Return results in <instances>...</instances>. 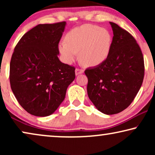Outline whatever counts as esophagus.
<instances>
[{
    "instance_id": "1",
    "label": "esophagus",
    "mask_w": 155,
    "mask_h": 155,
    "mask_svg": "<svg viewBox=\"0 0 155 155\" xmlns=\"http://www.w3.org/2000/svg\"><path fill=\"white\" fill-rule=\"evenodd\" d=\"M84 73V71L81 68H77L75 69V75H79V74H82Z\"/></svg>"
}]
</instances>
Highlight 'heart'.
I'll use <instances>...</instances> for the list:
<instances>
[{"instance_id":"b5f03b06","label":"heart","mask_w":155,"mask_h":155,"mask_svg":"<svg viewBox=\"0 0 155 155\" xmlns=\"http://www.w3.org/2000/svg\"><path fill=\"white\" fill-rule=\"evenodd\" d=\"M112 46V36L107 29L86 24L75 27L67 33L65 41L58 44L63 60L73 63L79 51L81 61L87 66H97L107 60Z\"/></svg>"}]
</instances>
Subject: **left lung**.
<instances>
[{
  "label": "left lung",
  "instance_id": "obj_1",
  "mask_svg": "<svg viewBox=\"0 0 155 155\" xmlns=\"http://www.w3.org/2000/svg\"><path fill=\"white\" fill-rule=\"evenodd\" d=\"M110 25L114 37L109 56L101 64L84 71L89 98L107 115L120 113L132 103L145 74L143 55L136 40L116 23Z\"/></svg>",
  "mask_w": 155,
  "mask_h": 155
}]
</instances>
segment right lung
Returning a JSON list of instances; mask_svg holds the SVG:
<instances>
[{
  "label": "right lung",
  "mask_w": 155,
  "mask_h": 155,
  "mask_svg": "<svg viewBox=\"0 0 155 155\" xmlns=\"http://www.w3.org/2000/svg\"><path fill=\"white\" fill-rule=\"evenodd\" d=\"M65 22L40 24L17 44L10 63V83L21 107L36 116L52 114L75 78V67L61 62L58 44Z\"/></svg>",
  "instance_id": "right-lung-1"
}]
</instances>
